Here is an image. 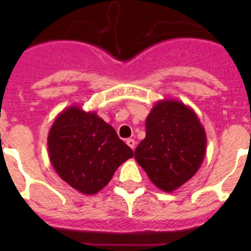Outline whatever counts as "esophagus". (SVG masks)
<instances>
[{"mask_svg":"<svg viewBox=\"0 0 251 251\" xmlns=\"http://www.w3.org/2000/svg\"><path fill=\"white\" fill-rule=\"evenodd\" d=\"M127 145L129 146V147L132 148L133 151H134V148H136V141H134V139H132V138L127 139Z\"/></svg>","mask_w":251,"mask_h":251,"instance_id":"esophagus-1","label":"esophagus"}]
</instances>
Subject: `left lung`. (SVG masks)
Listing matches in <instances>:
<instances>
[{
	"mask_svg": "<svg viewBox=\"0 0 251 251\" xmlns=\"http://www.w3.org/2000/svg\"><path fill=\"white\" fill-rule=\"evenodd\" d=\"M206 133L192 108L176 99L157 101L146 119V138L134 158L153 185L172 192L186 183L202 165Z\"/></svg>",
	"mask_w": 251,
	"mask_h": 251,
	"instance_id": "1",
	"label": "left lung"
}]
</instances>
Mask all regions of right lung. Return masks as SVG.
I'll return each mask as SVG.
<instances>
[{"label": "right lung", "instance_id": "obj_1", "mask_svg": "<svg viewBox=\"0 0 251 251\" xmlns=\"http://www.w3.org/2000/svg\"><path fill=\"white\" fill-rule=\"evenodd\" d=\"M48 150L60 178L84 195L98 194L117 168L133 157L112 126L77 105L68 106L55 118Z\"/></svg>", "mask_w": 251, "mask_h": 251}]
</instances>
